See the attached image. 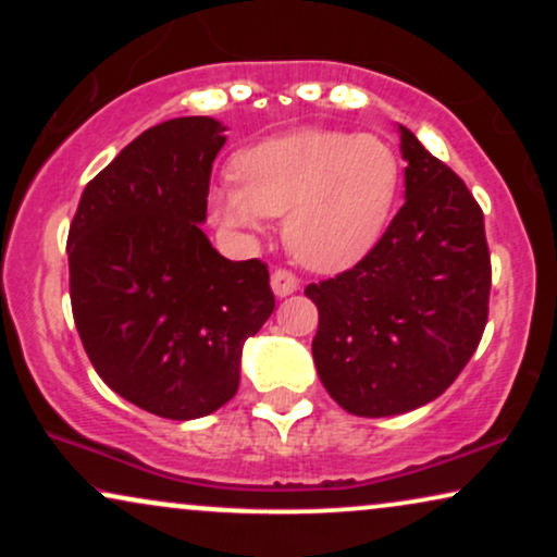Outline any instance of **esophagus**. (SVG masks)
Masks as SVG:
<instances>
[{
  "instance_id": "obj_1",
  "label": "esophagus",
  "mask_w": 557,
  "mask_h": 557,
  "mask_svg": "<svg viewBox=\"0 0 557 557\" xmlns=\"http://www.w3.org/2000/svg\"><path fill=\"white\" fill-rule=\"evenodd\" d=\"M272 290L274 296L280 298L290 296V293L298 290V277L290 270H283V267H280V270L272 272Z\"/></svg>"
}]
</instances>
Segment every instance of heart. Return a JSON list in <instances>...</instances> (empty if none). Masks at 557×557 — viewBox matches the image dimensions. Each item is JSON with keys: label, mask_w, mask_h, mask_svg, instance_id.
Here are the masks:
<instances>
[{"label": "heart", "mask_w": 557, "mask_h": 557, "mask_svg": "<svg viewBox=\"0 0 557 557\" xmlns=\"http://www.w3.org/2000/svg\"><path fill=\"white\" fill-rule=\"evenodd\" d=\"M238 188L214 194L225 225L259 230L285 216V243L300 264L335 272L380 240L400 190V159L387 140L343 131H296L243 149Z\"/></svg>", "instance_id": "1"}]
</instances>
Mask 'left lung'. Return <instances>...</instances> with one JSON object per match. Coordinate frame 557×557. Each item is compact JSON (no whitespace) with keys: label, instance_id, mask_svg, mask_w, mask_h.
<instances>
[{"label":"left lung","instance_id":"obj_1","mask_svg":"<svg viewBox=\"0 0 557 557\" xmlns=\"http://www.w3.org/2000/svg\"><path fill=\"white\" fill-rule=\"evenodd\" d=\"M406 201L359 264L311 283V350L332 400L395 417L443 395L487 327L492 264L484 214L466 183L400 125Z\"/></svg>","mask_w":557,"mask_h":557}]
</instances>
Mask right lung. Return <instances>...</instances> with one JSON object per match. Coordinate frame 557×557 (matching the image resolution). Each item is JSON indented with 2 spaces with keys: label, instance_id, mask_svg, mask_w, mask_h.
Segmentation results:
<instances>
[{
  "label": "right lung",
  "instance_id": "1",
  "mask_svg": "<svg viewBox=\"0 0 557 557\" xmlns=\"http://www.w3.org/2000/svg\"><path fill=\"white\" fill-rule=\"evenodd\" d=\"M222 131L212 117L144 131L86 185L67 233L70 304L96 374L175 421L233 398L243 343L274 311L264 261L220 257L198 227Z\"/></svg>",
  "mask_w": 557,
  "mask_h": 557
}]
</instances>
